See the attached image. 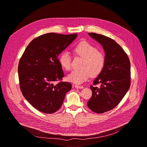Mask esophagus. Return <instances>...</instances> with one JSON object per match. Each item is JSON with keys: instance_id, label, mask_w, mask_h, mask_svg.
I'll use <instances>...</instances> for the list:
<instances>
[{"instance_id": "esophagus-1", "label": "esophagus", "mask_w": 147, "mask_h": 147, "mask_svg": "<svg viewBox=\"0 0 147 147\" xmlns=\"http://www.w3.org/2000/svg\"><path fill=\"white\" fill-rule=\"evenodd\" d=\"M74 87L76 88V89H83V88L84 87L83 86H80V85H78V84L74 85Z\"/></svg>"}]
</instances>
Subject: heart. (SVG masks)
Masks as SVG:
<instances>
[{"instance_id": "1", "label": "heart", "mask_w": 147, "mask_h": 147, "mask_svg": "<svg viewBox=\"0 0 147 147\" xmlns=\"http://www.w3.org/2000/svg\"><path fill=\"white\" fill-rule=\"evenodd\" d=\"M75 55L83 58L81 69L74 70L67 77L72 83L81 84L89 79L90 75L96 76L102 71L105 63L103 54L97 51V49L86 41H82L73 48ZM58 61L62 68L65 70L71 69V56L67 51L63 52L58 57Z\"/></svg>"}]
</instances>
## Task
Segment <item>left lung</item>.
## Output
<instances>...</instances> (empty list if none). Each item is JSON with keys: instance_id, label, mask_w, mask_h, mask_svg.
Instances as JSON below:
<instances>
[{"instance_id": "8db88e82", "label": "left lung", "mask_w": 147, "mask_h": 147, "mask_svg": "<svg viewBox=\"0 0 147 147\" xmlns=\"http://www.w3.org/2000/svg\"><path fill=\"white\" fill-rule=\"evenodd\" d=\"M102 46L105 54V63L101 73L93 81L100 87H90L92 97L87 102L93 112L102 113L118 105L130 87L131 64L122 48L112 39L104 35L88 33Z\"/></svg>"}]
</instances>
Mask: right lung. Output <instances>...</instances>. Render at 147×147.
I'll return each instance as SVG.
<instances>
[{
	"label": "right lung",
	"instance_id": "right-lung-1",
	"mask_svg": "<svg viewBox=\"0 0 147 147\" xmlns=\"http://www.w3.org/2000/svg\"><path fill=\"white\" fill-rule=\"evenodd\" d=\"M77 34L48 33L33 40L19 60L20 89L26 100L39 111L53 113L60 108L71 83L60 82L64 76L58 56Z\"/></svg>",
	"mask_w": 147,
	"mask_h": 147
}]
</instances>
